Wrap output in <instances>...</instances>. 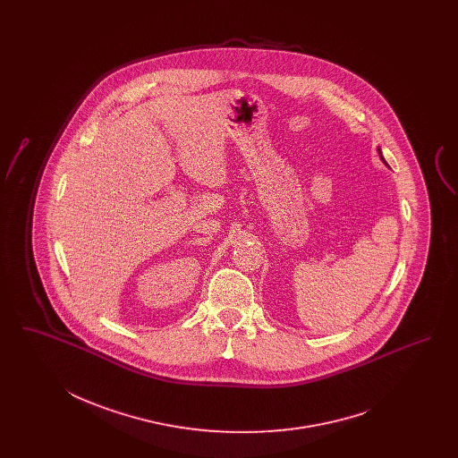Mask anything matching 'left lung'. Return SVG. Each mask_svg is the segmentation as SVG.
I'll list each match as a JSON object with an SVG mask.
<instances>
[{
	"instance_id": "left-lung-1",
	"label": "left lung",
	"mask_w": 458,
	"mask_h": 458,
	"mask_svg": "<svg viewBox=\"0 0 458 458\" xmlns=\"http://www.w3.org/2000/svg\"><path fill=\"white\" fill-rule=\"evenodd\" d=\"M377 153H379V157H381V161H383V163H385V165H386V166H388V163H386V161H385V157H383V153H381V149H379V148H377Z\"/></svg>"
}]
</instances>
